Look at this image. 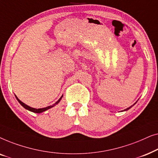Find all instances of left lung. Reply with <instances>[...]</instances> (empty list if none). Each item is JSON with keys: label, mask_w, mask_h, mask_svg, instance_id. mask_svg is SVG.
Instances as JSON below:
<instances>
[{"label": "left lung", "mask_w": 158, "mask_h": 158, "mask_svg": "<svg viewBox=\"0 0 158 158\" xmlns=\"http://www.w3.org/2000/svg\"><path fill=\"white\" fill-rule=\"evenodd\" d=\"M136 103H137V102H136ZM135 103H134V104H133L132 106H130V107H129V108H127V109H124V111H128V110H129V109H131V107H132V106H133L135 104Z\"/></svg>", "instance_id": "obj_1"}]
</instances>
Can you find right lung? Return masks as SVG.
<instances>
[{
	"mask_svg": "<svg viewBox=\"0 0 158 158\" xmlns=\"http://www.w3.org/2000/svg\"><path fill=\"white\" fill-rule=\"evenodd\" d=\"M15 96H16V99H17V101H19V103H20V104H21V106H23V108H24V109H27V110H29V111H31V112H34V113L40 114V113H42V112H44V111H47V110H48V109H51V108H52V107L55 106H56L57 104H58V103H59L60 101H61V99H62V96H63V95H62V96L60 98L59 100H58V101H57V102H55V103H54L53 105H52V106H47V107H45V108H42V109H35V108H32V107H31V106H28V105H27V104H25L24 103H23L22 101H21L20 100H19V99L18 98H17V96H16V95H15Z\"/></svg>",
	"mask_w": 158,
	"mask_h": 158,
	"instance_id": "add662e5",
	"label": "right lung"
}]
</instances>
